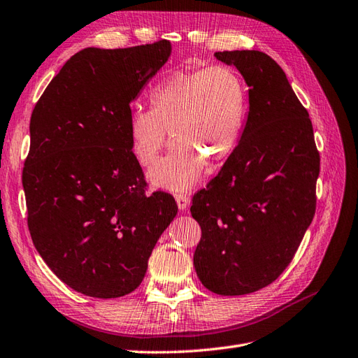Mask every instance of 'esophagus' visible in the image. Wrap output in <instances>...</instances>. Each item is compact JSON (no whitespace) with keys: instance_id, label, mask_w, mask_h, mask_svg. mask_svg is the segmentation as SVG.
Listing matches in <instances>:
<instances>
[{"instance_id":"34e87169","label":"esophagus","mask_w":358,"mask_h":358,"mask_svg":"<svg viewBox=\"0 0 358 358\" xmlns=\"http://www.w3.org/2000/svg\"><path fill=\"white\" fill-rule=\"evenodd\" d=\"M176 203H178V208L180 210H187L188 206H189V199H188L187 194L179 192V194H176Z\"/></svg>"}]
</instances>
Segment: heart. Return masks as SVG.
<instances>
[{
  "label": "heart",
  "mask_w": 358,
  "mask_h": 358,
  "mask_svg": "<svg viewBox=\"0 0 358 358\" xmlns=\"http://www.w3.org/2000/svg\"><path fill=\"white\" fill-rule=\"evenodd\" d=\"M152 109L136 107L128 117L133 150L142 166L154 164L161 149L170 152L150 169L149 179L169 191L197 183L204 162L229 159L239 143L248 92L242 76L227 66L173 73L150 95Z\"/></svg>",
  "instance_id": "heart-1"
}]
</instances>
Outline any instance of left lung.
Here are the masks:
<instances>
[{
	"label": "left lung",
	"mask_w": 358,
	"mask_h": 358,
	"mask_svg": "<svg viewBox=\"0 0 358 358\" xmlns=\"http://www.w3.org/2000/svg\"><path fill=\"white\" fill-rule=\"evenodd\" d=\"M241 71L249 112L231 157L192 199L201 227L194 267L215 294L243 296L291 263L315 215L320 154L284 70L258 50L216 52Z\"/></svg>",
	"instance_id": "left-lung-1"
}]
</instances>
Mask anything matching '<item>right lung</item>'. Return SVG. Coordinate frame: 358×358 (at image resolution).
<instances>
[{
    "instance_id": "add662e5",
    "label": "right lung",
    "mask_w": 358,
    "mask_h": 358,
    "mask_svg": "<svg viewBox=\"0 0 358 358\" xmlns=\"http://www.w3.org/2000/svg\"><path fill=\"white\" fill-rule=\"evenodd\" d=\"M171 45L86 48L40 96L22 171L34 246L64 284L116 299L145 278L159 236L178 213L173 196L145 192L128 131L131 103L167 62Z\"/></svg>"
}]
</instances>
